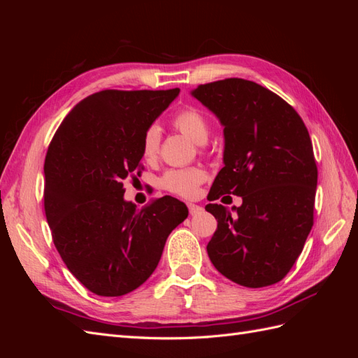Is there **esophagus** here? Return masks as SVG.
<instances>
[{"label": "esophagus", "mask_w": 358, "mask_h": 358, "mask_svg": "<svg viewBox=\"0 0 358 358\" xmlns=\"http://www.w3.org/2000/svg\"><path fill=\"white\" fill-rule=\"evenodd\" d=\"M188 209H189L191 215H197V213H200L203 210L201 206H197V204H194V203H188Z\"/></svg>", "instance_id": "obj_1"}]
</instances>
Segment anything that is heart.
Masks as SVG:
<instances>
[{"instance_id":"obj_1","label":"heart","mask_w":358,"mask_h":358,"mask_svg":"<svg viewBox=\"0 0 358 358\" xmlns=\"http://www.w3.org/2000/svg\"><path fill=\"white\" fill-rule=\"evenodd\" d=\"M173 125L182 134L189 137L194 143H206L210 133L208 119L197 109H185L173 117ZM159 128L150 125L142 137V157L146 161H152L158 155L159 149ZM206 180V171L200 167H188L169 170L161 178L159 183L166 191L176 194V196L191 199L197 194L199 187Z\"/></svg>"}]
</instances>
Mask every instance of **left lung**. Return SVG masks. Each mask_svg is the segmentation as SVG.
Segmentation results:
<instances>
[{"mask_svg": "<svg viewBox=\"0 0 358 358\" xmlns=\"http://www.w3.org/2000/svg\"><path fill=\"white\" fill-rule=\"evenodd\" d=\"M191 95L224 127V167L208 200L242 197L233 212L206 206L218 221L210 262L239 285H273L294 266L313 225L318 170L308 128L287 101L251 80L199 85Z\"/></svg>", "mask_w": 358, "mask_h": 358, "instance_id": "8db88e82", "label": "left lung"}]
</instances>
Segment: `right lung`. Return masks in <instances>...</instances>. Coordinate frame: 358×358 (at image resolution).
Listing matches in <instances>:
<instances>
[{"label":"right lung","instance_id":"right-lung-1","mask_svg":"<svg viewBox=\"0 0 358 358\" xmlns=\"http://www.w3.org/2000/svg\"><path fill=\"white\" fill-rule=\"evenodd\" d=\"M167 91L95 92L76 104L45 159V212L70 272L96 296L119 297L154 273L169 234L188 208L164 196L143 209L124 200L140 175L142 137L179 95Z\"/></svg>","mask_w":358,"mask_h":358}]
</instances>
